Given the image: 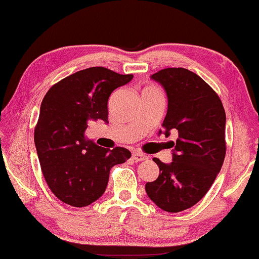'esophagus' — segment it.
<instances>
[{
	"label": "esophagus",
	"mask_w": 259,
	"mask_h": 259,
	"mask_svg": "<svg viewBox=\"0 0 259 259\" xmlns=\"http://www.w3.org/2000/svg\"><path fill=\"white\" fill-rule=\"evenodd\" d=\"M132 158H133V160H135V161H142V160L147 159V155H145L143 153H140V152H134Z\"/></svg>",
	"instance_id": "1"
}]
</instances>
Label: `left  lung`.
<instances>
[{
  "label": "left lung",
  "instance_id": "1",
  "mask_svg": "<svg viewBox=\"0 0 259 259\" xmlns=\"http://www.w3.org/2000/svg\"><path fill=\"white\" fill-rule=\"evenodd\" d=\"M151 79L163 87L167 98L159 135L176 130L179 139L171 146V163L154 158L159 176L145 188L161 210L180 212L201 200L221 171L226 157V112L212 88L187 68H164Z\"/></svg>",
  "mask_w": 259,
  "mask_h": 259
}]
</instances>
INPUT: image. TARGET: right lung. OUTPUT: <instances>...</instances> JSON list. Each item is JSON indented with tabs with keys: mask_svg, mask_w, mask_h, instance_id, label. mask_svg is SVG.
Returning <instances> with one entry per match:
<instances>
[{
	"mask_svg": "<svg viewBox=\"0 0 259 259\" xmlns=\"http://www.w3.org/2000/svg\"><path fill=\"white\" fill-rule=\"evenodd\" d=\"M133 77L89 67L54 84L43 99L35 146L49 188L65 204L84 207L98 200L112 166L132 157L126 148L99 147L85 130L89 121L108 123V98Z\"/></svg>",
	"mask_w": 259,
	"mask_h": 259,
	"instance_id": "right-lung-1",
	"label": "right lung"
}]
</instances>
